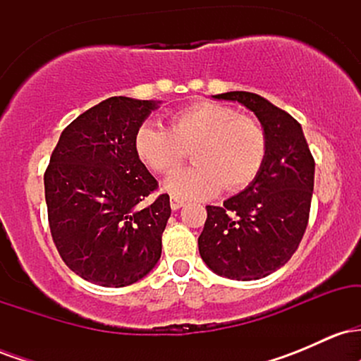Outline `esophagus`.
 Listing matches in <instances>:
<instances>
[{
    "label": "esophagus",
    "mask_w": 361,
    "mask_h": 361,
    "mask_svg": "<svg viewBox=\"0 0 361 361\" xmlns=\"http://www.w3.org/2000/svg\"><path fill=\"white\" fill-rule=\"evenodd\" d=\"M183 205H185L183 202L178 200V198H171V209H173V210H180Z\"/></svg>",
    "instance_id": "obj_1"
}]
</instances>
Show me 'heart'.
Masks as SVG:
<instances>
[{
    "mask_svg": "<svg viewBox=\"0 0 361 361\" xmlns=\"http://www.w3.org/2000/svg\"><path fill=\"white\" fill-rule=\"evenodd\" d=\"M139 159L168 175L190 148L195 164L171 173L164 188L176 198H209L224 188L238 192L258 176L268 152L267 132L256 118L229 105L197 102L175 111L168 128L144 123L135 132Z\"/></svg>",
    "mask_w": 361,
    "mask_h": 361,
    "instance_id": "obj_1",
    "label": "heart"
}]
</instances>
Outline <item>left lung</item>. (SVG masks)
<instances>
[{
	"label": "left lung",
	"instance_id": "left-lung-1",
	"mask_svg": "<svg viewBox=\"0 0 361 361\" xmlns=\"http://www.w3.org/2000/svg\"><path fill=\"white\" fill-rule=\"evenodd\" d=\"M255 111L268 139L258 176L222 207L207 205L198 251L207 267L231 280H258L292 258L309 222L314 157L300 123L247 91L215 94Z\"/></svg>",
	"mask_w": 361,
	"mask_h": 361
}]
</instances>
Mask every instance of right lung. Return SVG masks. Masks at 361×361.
I'll return each mask as SVG.
<instances>
[{
    "label": "right lung",
    "mask_w": 361,
    "mask_h": 361,
    "mask_svg": "<svg viewBox=\"0 0 361 361\" xmlns=\"http://www.w3.org/2000/svg\"><path fill=\"white\" fill-rule=\"evenodd\" d=\"M152 100L111 97L62 130L44 175L49 227L62 261L102 287H126L161 258L169 195L134 147Z\"/></svg>",
    "instance_id": "right-lung-1"
}]
</instances>
